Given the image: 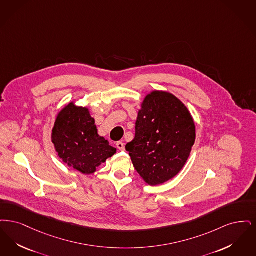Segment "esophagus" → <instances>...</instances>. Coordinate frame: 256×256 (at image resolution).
Masks as SVG:
<instances>
[{
  "label": "esophagus",
  "instance_id": "34e87169",
  "mask_svg": "<svg viewBox=\"0 0 256 256\" xmlns=\"http://www.w3.org/2000/svg\"><path fill=\"white\" fill-rule=\"evenodd\" d=\"M116 147H118V149L120 150V151H124V150H125V146H124V144H123L122 142H116Z\"/></svg>",
  "mask_w": 256,
  "mask_h": 256
}]
</instances>
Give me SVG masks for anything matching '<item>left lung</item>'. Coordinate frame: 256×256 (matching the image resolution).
<instances>
[{"mask_svg": "<svg viewBox=\"0 0 256 256\" xmlns=\"http://www.w3.org/2000/svg\"><path fill=\"white\" fill-rule=\"evenodd\" d=\"M196 140V126L188 107L173 94L153 90L142 102L136 134L126 144L134 167L149 186L177 176Z\"/></svg>", "mask_w": 256, "mask_h": 256, "instance_id": "obj_1", "label": "left lung"}]
</instances>
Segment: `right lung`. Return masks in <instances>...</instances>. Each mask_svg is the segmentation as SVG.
Segmentation results:
<instances>
[{"label": "right lung", "mask_w": 256, "mask_h": 256, "mask_svg": "<svg viewBox=\"0 0 256 256\" xmlns=\"http://www.w3.org/2000/svg\"><path fill=\"white\" fill-rule=\"evenodd\" d=\"M88 107L72 101L56 116L52 142L58 156L68 166L84 175L94 174L98 167L116 153V149L98 134Z\"/></svg>", "instance_id": "add662e5"}]
</instances>
